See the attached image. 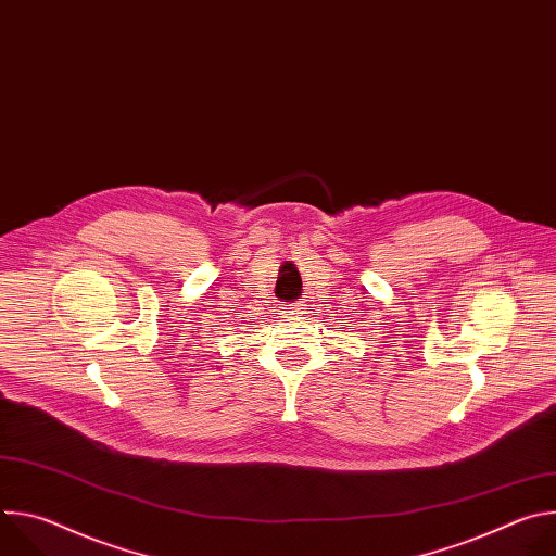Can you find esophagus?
<instances>
[{"label":"esophagus","mask_w":556,"mask_h":556,"mask_svg":"<svg viewBox=\"0 0 556 556\" xmlns=\"http://www.w3.org/2000/svg\"><path fill=\"white\" fill-rule=\"evenodd\" d=\"M296 305H299V303H296ZM288 309H290V307H288Z\"/></svg>","instance_id":"34e87169"}]
</instances>
